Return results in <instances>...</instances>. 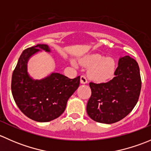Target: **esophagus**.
Segmentation results:
<instances>
[{"mask_svg": "<svg viewBox=\"0 0 151 151\" xmlns=\"http://www.w3.org/2000/svg\"><path fill=\"white\" fill-rule=\"evenodd\" d=\"M80 82H81L82 84H85V83H88V79H87V77L85 75H81V77H80Z\"/></svg>", "mask_w": 151, "mask_h": 151, "instance_id": "obj_1", "label": "esophagus"}]
</instances>
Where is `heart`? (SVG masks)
I'll return each instance as SVG.
<instances>
[{
    "label": "heart",
    "mask_w": 151,
    "mask_h": 151,
    "mask_svg": "<svg viewBox=\"0 0 151 151\" xmlns=\"http://www.w3.org/2000/svg\"><path fill=\"white\" fill-rule=\"evenodd\" d=\"M83 63L91 67L89 75L93 80L96 81H105L113 74L115 63L113 59L105 58L99 54H93L85 57Z\"/></svg>",
    "instance_id": "heart-1"
}]
</instances>
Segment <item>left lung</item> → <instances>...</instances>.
<instances>
[{"instance_id":"1","label":"left lung","mask_w":151,"mask_h":151,"mask_svg":"<svg viewBox=\"0 0 151 151\" xmlns=\"http://www.w3.org/2000/svg\"><path fill=\"white\" fill-rule=\"evenodd\" d=\"M114 74L107 83H89L91 96L87 113L96 122L110 124L121 121L139 99L142 81L137 62L129 55L121 58Z\"/></svg>"}]
</instances>
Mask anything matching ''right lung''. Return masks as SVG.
Masks as SVG:
<instances>
[{
	"label": "right lung",
	"mask_w": 151,
	"mask_h": 151,
	"mask_svg": "<svg viewBox=\"0 0 151 151\" xmlns=\"http://www.w3.org/2000/svg\"><path fill=\"white\" fill-rule=\"evenodd\" d=\"M39 49L50 51L47 45H37L22 52L12 74V93L24 115L37 122H48L64 112L67 101L80 85V77L69 79L52 73L44 80H32L27 73V62Z\"/></svg>",
	"instance_id": "right-lung-1"
}]
</instances>
